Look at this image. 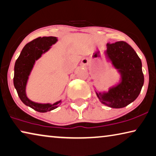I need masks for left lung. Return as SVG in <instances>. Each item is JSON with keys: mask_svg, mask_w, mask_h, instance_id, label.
Wrapping results in <instances>:
<instances>
[{"mask_svg": "<svg viewBox=\"0 0 156 156\" xmlns=\"http://www.w3.org/2000/svg\"><path fill=\"white\" fill-rule=\"evenodd\" d=\"M108 61L120 74L119 83L108 91H96L103 104L112 108H122L133 102L144 85L142 61L131 46L125 41L108 44L105 51Z\"/></svg>", "mask_w": 156, "mask_h": 156, "instance_id": "1", "label": "left lung"}]
</instances>
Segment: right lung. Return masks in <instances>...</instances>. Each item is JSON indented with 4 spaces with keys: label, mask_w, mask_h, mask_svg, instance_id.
I'll return each mask as SVG.
<instances>
[{
    "label": "right lung",
    "mask_w": 156,
    "mask_h": 156,
    "mask_svg": "<svg viewBox=\"0 0 156 156\" xmlns=\"http://www.w3.org/2000/svg\"><path fill=\"white\" fill-rule=\"evenodd\" d=\"M58 41L55 37H43L31 41L23 47L14 65V85L17 94L25 105L39 112H46L55 109L60 105L62 101L53 104L39 103L30 100L26 95V85L29 76L37 61Z\"/></svg>",
    "instance_id": "obj_1"
}]
</instances>
